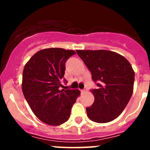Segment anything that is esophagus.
<instances>
[{
    "label": "esophagus",
    "mask_w": 150,
    "mask_h": 150,
    "mask_svg": "<svg viewBox=\"0 0 150 150\" xmlns=\"http://www.w3.org/2000/svg\"><path fill=\"white\" fill-rule=\"evenodd\" d=\"M87 91V89H83V90H82V93H85V92H86V91Z\"/></svg>",
    "instance_id": "1"
}]
</instances>
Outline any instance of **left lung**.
Listing matches in <instances>:
<instances>
[{
    "label": "left lung",
    "mask_w": 150,
    "mask_h": 150,
    "mask_svg": "<svg viewBox=\"0 0 150 150\" xmlns=\"http://www.w3.org/2000/svg\"><path fill=\"white\" fill-rule=\"evenodd\" d=\"M98 88L91 90L95 101L86 108L91 121L114 120L128 104L134 89V71L124 56L108 50H76Z\"/></svg>",
    "instance_id": "1"
}]
</instances>
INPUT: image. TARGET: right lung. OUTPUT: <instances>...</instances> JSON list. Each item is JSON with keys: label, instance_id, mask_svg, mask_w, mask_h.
I'll use <instances>...</instances> for the list:
<instances>
[{"label": "right lung", "instance_id": "1", "mask_svg": "<svg viewBox=\"0 0 150 150\" xmlns=\"http://www.w3.org/2000/svg\"><path fill=\"white\" fill-rule=\"evenodd\" d=\"M74 50L49 48L40 50L26 63L22 88L37 117L50 125H60L69 120L71 108L80 95L78 89L64 88L65 63Z\"/></svg>", "mask_w": 150, "mask_h": 150}]
</instances>
